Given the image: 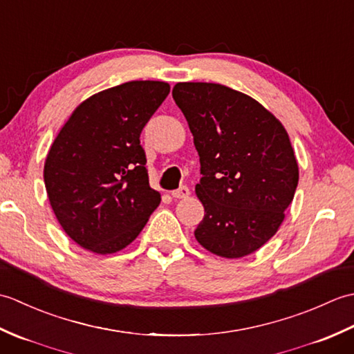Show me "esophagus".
Here are the masks:
<instances>
[{"label": "esophagus", "instance_id": "1", "mask_svg": "<svg viewBox=\"0 0 354 354\" xmlns=\"http://www.w3.org/2000/svg\"><path fill=\"white\" fill-rule=\"evenodd\" d=\"M171 196L176 198V199H185V198H189V196H190V189H189V187H187V185L179 187L178 190H173V192H171Z\"/></svg>", "mask_w": 354, "mask_h": 354}]
</instances>
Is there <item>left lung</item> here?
Masks as SVG:
<instances>
[{
  "label": "left lung",
  "instance_id": "8db88e82",
  "mask_svg": "<svg viewBox=\"0 0 354 354\" xmlns=\"http://www.w3.org/2000/svg\"><path fill=\"white\" fill-rule=\"evenodd\" d=\"M201 161L205 208L194 237L225 259L255 252L280 228L298 185L284 126L252 97L219 84L181 82L171 91Z\"/></svg>",
  "mask_w": 354,
  "mask_h": 354
}]
</instances>
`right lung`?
<instances>
[{
	"label": "right lung",
	"instance_id": "right-lung-1",
	"mask_svg": "<svg viewBox=\"0 0 354 354\" xmlns=\"http://www.w3.org/2000/svg\"><path fill=\"white\" fill-rule=\"evenodd\" d=\"M170 85L132 80L82 102L45 158L44 183L64 231L95 254L132 243L160 205L150 189L142 127L161 106Z\"/></svg>",
	"mask_w": 354,
	"mask_h": 354
}]
</instances>
